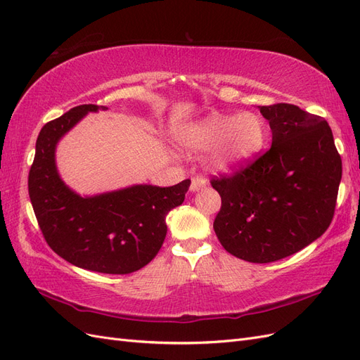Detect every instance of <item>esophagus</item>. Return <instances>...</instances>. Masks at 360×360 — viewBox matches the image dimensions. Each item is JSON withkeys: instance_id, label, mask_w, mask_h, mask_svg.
Returning a JSON list of instances; mask_svg holds the SVG:
<instances>
[{"instance_id": "esophagus-1", "label": "esophagus", "mask_w": 360, "mask_h": 360, "mask_svg": "<svg viewBox=\"0 0 360 360\" xmlns=\"http://www.w3.org/2000/svg\"><path fill=\"white\" fill-rule=\"evenodd\" d=\"M207 184V180L201 176H195L192 177V181H191V192H198L200 189L205 188Z\"/></svg>"}]
</instances>
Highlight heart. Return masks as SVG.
I'll list each match as a JSON object with an SVG mask.
<instances>
[{"label": "heart", "instance_id": "obj_1", "mask_svg": "<svg viewBox=\"0 0 360 360\" xmlns=\"http://www.w3.org/2000/svg\"><path fill=\"white\" fill-rule=\"evenodd\" d=\"M264 141L266 124L252 112L212 114L183 126L177 132V143L184 153L198 156L210 151L209 165L219 172L242 167L263 148Z\"/></svg>", "mask_w": 360, "mask_h": 360}]
</instances>
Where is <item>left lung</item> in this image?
Instances as JSON below:
<instances>
[{"label":"left lung","mask_w":360,"mask_h":360,"mask_svg":"<svg viewBox=\"0 0 360 360\" xmlns=\"http://www.w3.org/2000/svg\"><path fill=\"white\" fill-rule=\"evenodd\" d=\"M271 147L231 177L213 179L222 205L213 222L221 245L249 263L299 252L332 222L342 162L324 118L296 105L259 106Z\"/></svg>","instance_id":"left-lung-1"}]
</instances>
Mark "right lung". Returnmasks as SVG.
Masks as SVG:
<instances>
[{
  "instance_id": "1",
  "label": "right lung",
  "mask_w": 360,
  "mask_h": 360,
  "mask_svg": "<svg viewBox=\"0 0 360 360\" xmlns=\"http://www.w3.org/2000/svg\"><path fill=\"white\" fill-rule=\"evenodd\" d=\"M81 105L41 127L28 176V193L40 230L53 252L70 264L99 274L127 275L156 257L167 236V214L184 201L191 180L176 186L134 184L82 197L60 177V139L89 112Z\"/></svg>"
}]
</instances>
